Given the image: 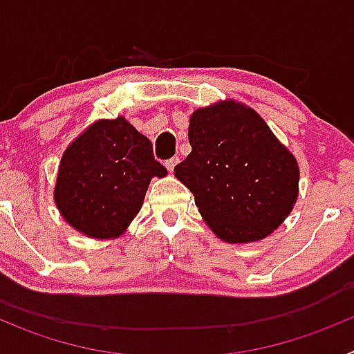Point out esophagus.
I'll return each instance as SVG.
<instances>
[{"label": "esophagus", "instance_id": "esophagus-1", "mask_svg": "<svg viewBox=\"0 0 354 354\" xmlns=\"http://www.w3.org/2000/svg\"><path fill=\"white\" fill-rule=\"evenodd\" d=\"M177 162H179V158H170V159H167V161H165V167H167L170 171H174V168H175V165H177Z\"/></svg>", "mask_w": 354, "mask_h": 354}]
</instances>
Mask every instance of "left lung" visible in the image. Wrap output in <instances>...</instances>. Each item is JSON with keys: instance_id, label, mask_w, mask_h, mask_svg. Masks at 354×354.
I'll use <instances>...</instances> for the list:
<instances>
[{"instance_id": "left-lung-1", "label": "left lung", "mask_w": 354, "mask_h": 354, "mask_svg": "<svg viewBox=\"0 0 354 354\" xmlns=\"http://www.w3.org/2000/svg\"><path fill=\"white\" fill-rule=\"evenodd\" d=\"M187 136L192 154L175 177L216 236L252 243L280 227L298 198L299 168L257 111L236 101L200 108Z\"/></svg>"}]
</instances>
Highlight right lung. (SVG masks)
<instances>
[{
    "label": "right lung",
    "instance_id": "obj_1",
    "mask_svg": "<svg viewBox=\"0 0 354 354\" xmlns=\"http://www.w3.org/2000/svg\"><path fill=\"white\" fill-rule=\"evenodd\" d=\"M156 175L165 177L167 168L147 136L124 117L97 120L62 156L56 207L77 232L115 239L138 214Z\"/></svg>",
    "mask_w": 354,
    "mask_h": 354
}]
</instances>
